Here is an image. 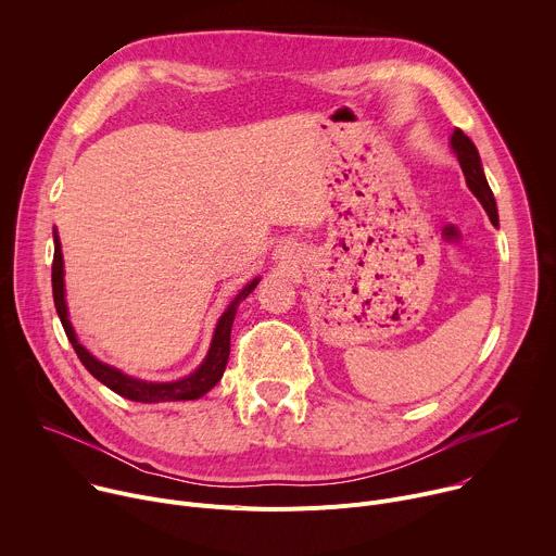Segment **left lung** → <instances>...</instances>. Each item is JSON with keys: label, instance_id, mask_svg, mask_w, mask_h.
<instances>
[{"label": "left lung", "instance_id": "obj_1", "mask_svg": "<svg viewBox=\"0 0 556 556\" xmlns=\"http://www.w3.org/2000/svg\"><path fill=\"white\" fill-rule=\"evenodd\" d=\"M451 144L457 153V161H459V167L464 172V178H466V185L468 189L475 193V198H478L482 202V206L486 208L489 217L493 224H497V206H495V198H493V191L486 182V176L482 172V163H480V153H478V147L472 144V140L455 127L453 136H451Z\"/></svg>", "mask_w": 556, "mask_h": 556}]
</instances>
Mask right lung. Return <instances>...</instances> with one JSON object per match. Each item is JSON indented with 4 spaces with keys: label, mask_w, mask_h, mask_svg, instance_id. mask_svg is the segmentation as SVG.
I'll use <instances>...</instances> for the list:
<instances>
[{
    "label": "right lung",
    "mask_w": 556,
    "mask_h": 556,
    "mask_svg": "<svg viewBox=\"0 0 556 556\" xmlns=\"http://www.w3.org/2000/svg\"><path fill=\"white\" fill-rule=\"evenodd\" d=\"M260 283V279H253L240 294L235 296V301L226 307V312L222 314V319L217 321L215 334H213V343L211 350L204 358V363L189 376L174 380V382H147V380H138L131 378L123 371H118L116 367H110L101 361H97L81 343L76 341L74 330L67 321V309H65V299H63V255H61V244L59 237L54 232V260H52V296H54V307L61 319V326L78 356L86 365V369L101 380L105 387H110L112 391H116L123 399H129L134 403H172V401H195L200 395H204L211 387H215L226 369V361H228V352H230V328H232V319L237 305H240L242 299H247L255 286Z\"/></svg>",
    "instance_id": "right-lung-1"
}]
</instances>
